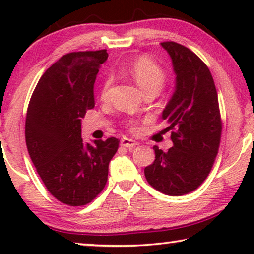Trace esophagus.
I'll list each match as a JSON object with an SVG mask.
<instances>
[{
    "mask_svg": "<svg viewBox=\"0 0 254 254\" xmlns=\"http://www.w3.org/2000/svg\"><path fill=\"white\" fill-rule=\"evenodd\" d=\"M120 144L123 145L125 148H134L137 145V142L131 140V138H128V137H123L120 140Z\"/></svg>",
    "mask_w": 254,
    "mask_h": 254,
    "instance_id": "esophagus-1",
    "label": "esophagus"
}]
</instances>
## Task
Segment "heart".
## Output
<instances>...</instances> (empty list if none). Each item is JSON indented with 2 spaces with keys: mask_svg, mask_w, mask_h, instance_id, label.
I'll list each match as a JSON object with an SVG mask.
<instances>
[{
  "mask_svg": "<svg viewBox=\"0 0 254 254\" xmlns=\"http://www.w3.org/2000/svg\"><path fill=\"white\" fill-rule=\"evenodd\" d=\"M123 71L129 75L134 79L135 83L140 86L143 93L155 92L158 93L159 90L163 88L165 83V72L154 60L147 57L137 58L136 60L130 62L129 64L123 68ZM112 83L111 77H107L103 83L100 97L102 99H107L109 97V90ZM128 126L131 130H136V121H128Z\"/></svg>",
  "mask_w": 254,
  "mask_h": 254,
  "instance_id": "obj_1",
  "label": "heart"
}]
</instances>
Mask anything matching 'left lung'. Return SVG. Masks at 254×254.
I'll list each match as a JSON object with an SVG mask.
<instances>
[{"mask_svg": "<svg viewBox=\"0 0 254 254\" xmlns=\"http://www.w3.org/2000/svg\"><path fill=\"white\" fill-rule=\"evenodd\" d=\"M172 60L176 90L162 113L173 147L155 145V161L144 169L147 182L166 195L196 190L209 175L220 147L222 120L209 69L195 53L175 41L161 43Z\"/></svg>", "mask_w": 254, "mask_h": 254, "instance_id": "obj_1", "label": "left lung"}]
</instances>
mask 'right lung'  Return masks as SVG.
Wrapping results in <instances>:
<instances>
[{"label": "right lung", "instance_id": "obj_1", "mask_svg": "<svg viewBox=\"0 0 254 254\" xmlns=\"http://www.w3.org/2000/svg\"><path fill=\"white\" fill-rule=\"evenodd\" d=\"M106 50L72 52L51 65L34 89L25 121L26 147L45 186L68 206H84L102 192L119 148L110 137L84 143L81 121L95 107L93 84Z\"/></svg>", "mask_w": 254, "mask_h": 254}]
</instances>
